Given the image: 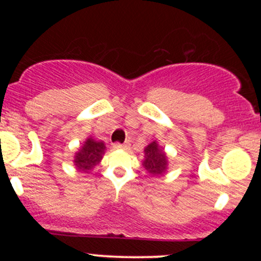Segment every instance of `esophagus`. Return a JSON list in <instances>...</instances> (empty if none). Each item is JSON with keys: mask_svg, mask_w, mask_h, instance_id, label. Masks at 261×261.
<instances>
[{"mask_svg": "<svg viewBox=\"0 0 261 261\" xmlns=\"http://www.w3.org/2000/svg\"><path fill=\"white\" fill-rule=\"evenodd\" d=\"M113 147L115 148V149H126L127 147H128V143L126 142V143H114L113 145Z\"/></svg>", "mask_w": 261, "mask_h": 261, "instance_id": "34e87169", "label": "esophagus"}]
</instances>
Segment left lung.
I'll return each instance as SVG.
<instances>
[{"mask_svg":"<svg viewBox=\"0 0 261 261\" xmlns=\"http://www.w3.org/2000/svg\"><path fill=\"white\" fill-rule=\"evenodd\" d=\"M145 160L142 162L143 168L152 178H160L166 174L168 169V157H167L164 148H162L157 141L151 142L145 148Z\"/></svg>","mask_w":261,"mask_h":261,"instance_id":"8db88e82","label":"left lung"}]
</instances>
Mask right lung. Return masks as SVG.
<instances>
[{
	"instance_id": "add662e5",
	"label": "right lung",
	"mask_w": 261,
	"mask_h": 261,
	"mask_svg": "<svg viewBox=\"0 0 261 261\" xmlns=\"http://www.w3.org/2000/svg\"><path fill=\"white\" fill-rule=\"evenodd\" d=\"M106 143L103 141H97L93 137H88L81 146L79 152L74 154V167L80 172L89 173L95 166L100 163L101 158L106 153Z\"/></svg>"
}]
</instances>
